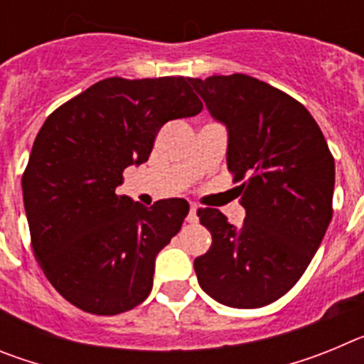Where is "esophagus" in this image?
I'll use <instances>...</instances> for the list:
<instances>
[{
	"instance_id": "1",
	"label": "esophagus",
	"mask_w": 364,
	"mask_h": 364,
	"mask_svg": "<svg viewBox=\"0 0 364 364\" xmlns=\"http://www.w3.org/2000/svg\"><path fill=\"white\" fill-rule=\"evenodd\" d=\"M186 220L191 222V224H195V222L198 220V217H197V205H195V204L189 205V213H188V217H186Z\"/></svg>"
}]
</instances>
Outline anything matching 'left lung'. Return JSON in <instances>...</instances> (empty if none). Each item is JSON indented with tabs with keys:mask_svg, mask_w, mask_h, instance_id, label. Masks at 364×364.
<instances>
[{
	"mask_svg": "<svg viewBox=\"0 0 364 364\" xmlns=\"http://www.w3.org/2000/svg\"><path fill=\"white\" fill-rule=\"evenodd\" d=\"M228 129V169L246 178L242 226L198 210L213 237L195 259L198 284L224 306L260 308L294 288L332 220L336 162L317 122L297 100L247 76L189 78Z\"/></svg>",
	"mask_w": 364,
	"mask_h": 364,
	"instance_id": "obj_1",
	"label": "left lung"
}]
</instances>
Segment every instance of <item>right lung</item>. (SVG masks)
<instances>
[{"label":"right lung","mask_w":364,"mask_h":364,"mask_svg":"<svg viewBox=\"0 0 364 364\" xmlns=\"http://www.w3.org/2000/svg\"><path fill=\"white\" fill-rule=\"evenodd\" d=\"M202 102L189 78H105L41 125L21 178L32 250L63 299L95 315L133 310L153 288L154 259L189 204L146 208L117 195L125 167L147 162L154 136Z\"/></svg>","instance_id":"obj_1"}]
</instances>
